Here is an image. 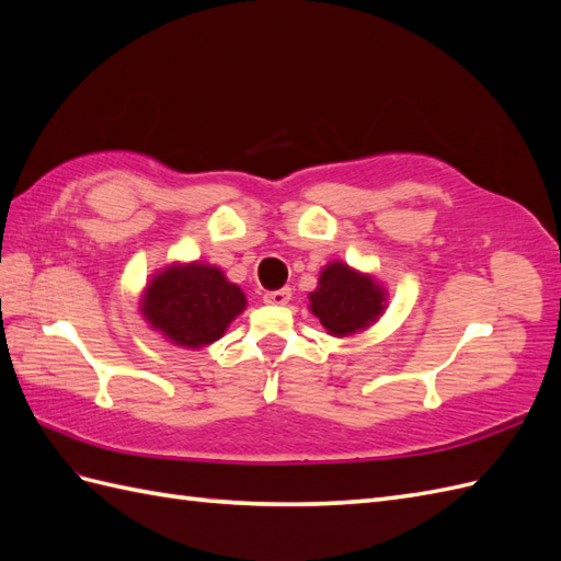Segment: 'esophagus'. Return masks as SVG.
Listing matches in <instances>:
<instances>
[{
    "label": "esophagus",
    "instance_id": "1",
    "mask_svg": "<svg viewBox=\"0 0 561 561\" xmlns=\"http://www.w3.org/2000/svg\"><path fill=\"white\" fill-rule=\"evenodd\" d=\"M263 300L267 306H286L291 300V289L289 286H284V289H277V291H267Z\"/></svg>",
    "mask_w": 561,
    "mask_h": 561
}]
</instances>
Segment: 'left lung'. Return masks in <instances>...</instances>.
<instances>
[{"label": "left lung", "mask_w": 561, "mask_h": 561, "mask_svg": "<svg viewBox=\"0 0 561 561\" xmlns=\"http://www.w3.org/2000/svg\"><path fill=\"white\" fill-rule=\"evenodd\" d=\"M310 310L332 336H351L379 320L386 308L383 286L346 263L334 261L320 272Z\"/></svg>", "instance_id": "obj_1"}]
</instances>
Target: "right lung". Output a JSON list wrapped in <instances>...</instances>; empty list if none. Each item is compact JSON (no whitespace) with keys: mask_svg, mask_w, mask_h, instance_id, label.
Returning a JSON list of instances; mask_svg holds the SVG:
<instances>
[{"mask_svg":"<svg viewBox=\"0 0 561 561\" xmlns=\"http://www.w3.org/2000/svg\"><path fill=\"white\" fill-rule=\"evenodd\" d=\"M243 308L247 296L239 286L206 263L168 265L156 272L141 298L144 320L184 348L218 341Z\"/></svg>","mask_w":561,"mask_h":561,"instance_id":"right-lung-1","label":"right lung"}]
</instances>
